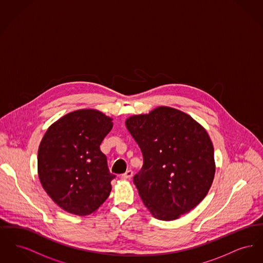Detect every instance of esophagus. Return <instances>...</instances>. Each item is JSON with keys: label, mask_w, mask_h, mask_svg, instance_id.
Returning <instances> with one entry per match:
<instances>
[{"label": "esophagus", "mask_w": 263, "mask_h": 263, "mask_svg": "<svg viewBox=\"0 0 263 263\" xmlns=\"http://www.w3.org/2000/svg\"><path fill=\"white\" fill-rule=\"evenodd\" d=\"M132 176H133V172L131 170H128L125 174L121 175V178H123V179H130Z\"/></svg>", "instance_id": "obj_1"}]
</instances>
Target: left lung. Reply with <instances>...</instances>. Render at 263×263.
<instances>
[{
  "instance_id": "1",
  "label": "left lung",
  "mask_w": 263,
  "mask_h": 263,
  "mask_svg": "<svg viewBox=\"0 0 263 263\" xmlns=\"http://www.w3.org/2000/svg\"><path fill=\"white\" fill-rule=\"evenodd\" d=\"M125 125L143 155L133 181L151 214L173 221L195 208L207 195L216 170L205 128L168 106L132 115Z\"/></svg>"
}]
</instances>
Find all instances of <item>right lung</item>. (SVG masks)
<instances>
[{
    "label": "right lung",
    "mask_w": 263,
    "mask_h": 263,
    "mask_svg": "<svg viewBox=\"0 0 263 263\" xmlns=\"http://www.w3.org/2000/svg\"><path fill=\"white\" fill-rule=\"evenodd\" d=\"M112 126V118L104 113L79 109L62 116L44 134L38 148V177L63 210L87 216L109 196L115 175L100 146Z\"/></svg>",
    "instance_id": "right-lung-1"
}]
</instances>
